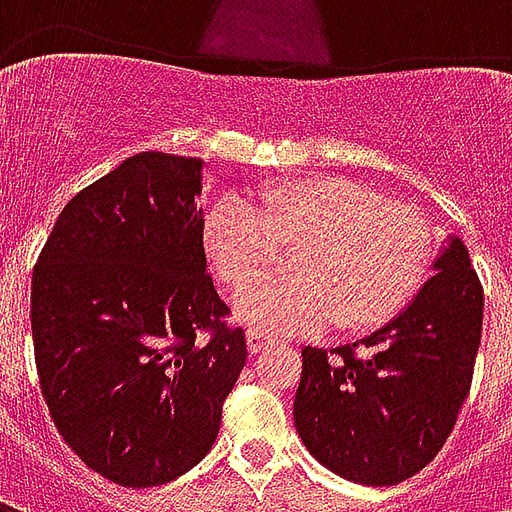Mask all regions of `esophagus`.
<instances>
[{"instance_id": "esophagus-1", "label": "esophagus", "mask_w": 512, "mask_h": 512, "mask_svg": "<svg viewBox=\"0 0 512 512\" xmlns=\"http://www.w3.org/2000/svg\"><path fill=\"white\" fill-rule=\"evenodd\" d=\"M279 343V340H274V337H268V334L257 332V329H249L246 332V348H249V354H260L263 348H268V345Z\"/></svg>"}]
</instances>
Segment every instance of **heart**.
Returning <instances> with one entry per match:
<instances>
[{
  "label": "heart",
  "mask_w": 512,
  "mask_h": 512,
  "mask_svg": "<svg viewBox=\"0 0 512 512\" xmlns=\"http://www.w3.org/2000/svg\"><path fill=\"white\" fill-rule=\"evenodd\" d=\"M290 283L249 291L238 321L266 332H373L400 312L425 282L433 238L417 211L332 175L268 183L252 208L227 197L208 216L205 249L233 293H244L281 259Z\"/></svg>",
  "instance_id": "obj_1"
}]
</instances>
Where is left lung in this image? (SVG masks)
<instances>
[{
	"label": "left lung",
	"mask_w": 512,
	"mask_h": 512,
	"mask_svg": "<svg viewBox=\"0 0 512 512\" xmlns=\"http://www.w3.org/2000/svg\"><path fill=\"white\" fill-rule=\"evenodd\" d=\"M433 277L365 340L304 348L293 419L312 458L351 483L397 485L425 469L458 422L483 332V285L450 235Z\"/></svg>",
	"instance_id": "8db88e82"
}]
</instances>
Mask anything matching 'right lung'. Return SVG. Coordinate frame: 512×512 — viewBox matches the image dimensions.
Segmentation results:
<instances>
[{"label":"right lung","mask_w":512,"mask_h":512,"mask_svg":"<svg viewBox=\"0 0 512 512\" xmlns=\"http://www.w3.org/2000/svg\"><path fill=\"white\" fill-rule=\"evenodd\" d=\"M202 158L136 153L62 208L32 271L40 392L60 436L126 488L208 455L246 362L205 271ZM208 333V338H202Z\"/></svg>","instance_id":"add662e5"}]
</instances>
